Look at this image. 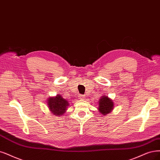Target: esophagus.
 Instances as JSON below:
<instances>
[{
  "label": "esophagus",
  "instance_id": "34e87169",
  "mask_svg": "<svg viewBox=\"0 0 160 160\" xmlns=\"http://www.w3.org/2000/svg\"><path fill=\"white\" fill-rule=\"evenodd\" d=\"M78 99H84V96H83V95H80V96H78Z\"/></svg>",
  "mask_w": 160,
  "mask_h": 160
}]
</instances>
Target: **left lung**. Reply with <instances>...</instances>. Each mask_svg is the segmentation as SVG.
<instances>
[{
    "mask_svg": "<svg viewBox=\"0 0 160 160\" xmlns=\"http://www.w3.org/2000/svg\"><path fill=\"white\" fill-rule=\"evenodd\" d=\"M98 110L102 115H106L110 113L113 109L114 103L112 100L108 98V96H103L99 99Z\"/></svg>",
    "mask_w": 160,
    "mask_h": 160,
    "instance_id": "1",
    "label": "left lung"
}]
</instances>
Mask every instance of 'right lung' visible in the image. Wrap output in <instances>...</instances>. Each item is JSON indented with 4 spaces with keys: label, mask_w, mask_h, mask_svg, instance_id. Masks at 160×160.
Here are the masks:
<instances>
[{
    "label": "right lung",
    "mask_w": 160,
    "mask_h": 160,
    "mask_svg": "<svg viewBox=\"0 0 160 160\" xmlns=\"http://www.w3.org/2000/svg\"><path fill=\"white\" fill-rule=\"evenodd\" d=\"M47 105L51 113L58 117L64 114L67 110L69 103L61 95H57L55 97H51L47 100Z\"/></svg>",
    "instance_id": "right-lung-1"
}]
</instances>
